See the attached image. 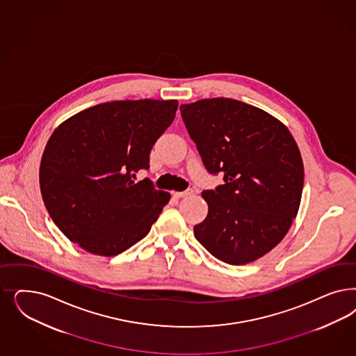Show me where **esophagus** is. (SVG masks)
Here are the masks:
<instances>
[{"label":"esophagus","instance_id":"1","mask_svg":"<svg viewBox=\"0 0 356 356\" xmlns=\"http://www.w3.org/2000/svg\"><path fill=\"white\" fill-rule=\"evenodd\" d=\"M193 193H194L193 188H188L186 191H175V193H172V195L175 196V197H186V196L191 195Z\"/></svg>","mask_w":356,"mask_h":356}]
</instances>
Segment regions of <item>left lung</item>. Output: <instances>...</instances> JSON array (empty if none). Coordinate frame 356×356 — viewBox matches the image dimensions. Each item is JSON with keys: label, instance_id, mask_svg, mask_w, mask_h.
<instances>
[{"label": "left lung", "instance_id": "obj_1", "mask_svg": "<svg viewBox=\"0 0 356 356\" xmlns=\"http://www.w3.org/2000/svg\"><path fill=\"white\" fill-rule=\"evenodd\" d=\"M179 110L208 172L224 174V184L202 193L208 215L194 236L225 264H250L284 238L298 215V144L280 120L241 101L200 99Z\"/></svg>", "mask_w": 356, "mask_h": 356}]
</instances>
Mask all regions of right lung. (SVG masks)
<instances>
[{"label": "right lung", "instance_id": "add662e5", "mask_svg": "<svg viewBox=\"0 0 356 356\" xmlns=\"http://www.w3.org/2000/svg\"><path fill=\"white\" fill-rule=\"evenodd\" d=\"M178 101H114L70 116L54 131L39 184L58 229L83 250L114 257L149 233L170 194L149 179L150 150L174 120Z\"/></svg>", "mask_w": 356, "mask_h": 356}]
</instances>
